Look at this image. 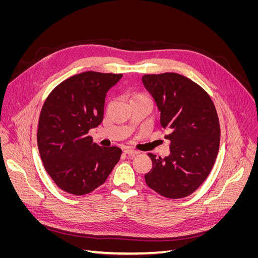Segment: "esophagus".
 <instances>
[{
    "mask_svg": "<svg viewBox=\"0 0 258 258\" xmlns=\"http://www.w3.org/2000/svg\"><path fill=\"white\" fill-rule=\"evenodd\" d=\"M123 153L126 155H130V156H135L138 154V152L134 151V150H130V148H124L123 150Z\"/></svg>",
    "mask_w": 258,
    "mask_h": 258,
    "instance_id": "34e87169",
    "label": "esophagus"
}]
</instances>
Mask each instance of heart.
<instances>
[{
    "mask_svg": "<svg viewBox=\"0 0 258 258\" xmlns=\"http://www.w3.org/2000/svg\"><path fill=\"white\" fill-rule=\"evenodd\" d=\"M129 100L130 102H136V101H150L146 96H144L143 93L140 92H134L129 95Z\"/></svg>",
    "mask_w": 258,
    "mask_h": 258,
    "instance_id": "b5f03b06",
    "label": "heart"
}]
</instances>
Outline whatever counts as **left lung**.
Here are the masks:
<instances>
[{
  "mask_svg": "<svg viewBox=\"0 0 258 258\" xmlns=\"http://www.w3.org/2000/svg\"><path fill=\"white\" fill-rule=\"evenodd\" d=\"M142 83L171 143L165 158L148 154L153 168L145 182L163 197L184 198L205 182L215 162L221 137L215 106L199 85L177 73L145 74Z\"/></svg>",
  "mask_w": 258,
  "mask_h": 258,
  "instance_id": "8db88e82",
  "label": "left lung"
}]
</instances>
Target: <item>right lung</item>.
Wrapping results in <instances>:
<instances>
[{"mask_svg": "<svg viewBox=\"0 0 258 258\" xmlns=\"http://www.w3.org/2000/svg\"><path fill=\"white\" fill-rule=\"evenodd\" d=\"M122 74L87 71L60 83L46 99L37 130L45 170L56 185L81 196L102 185L120 158L119 147H101L88 131L102 122L106 92Z\"/></svg>", "mask_w": 258, "mask_h": 258, "instance_id": "obj_1", "label": "right lung"}]
</instances>
